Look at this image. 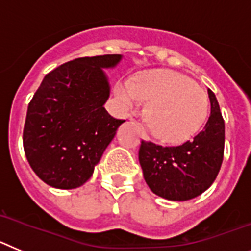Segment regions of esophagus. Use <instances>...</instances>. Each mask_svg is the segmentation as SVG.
Masks as SVG:
<instances>
[{"label":"esophagus","instance_id":"obj_1","mask_svg":"<svg viewBox=\"0 0 251 251\" xmlns=\"http://www.w3.org/2000/svg\"><path fill=\"white\" fill-rule=\"evenodd\" d=\"M143 138H144V139H148V136H147V134H144V135H143Z\"/></svg>","mask_w":251,"mask_h":251}]
</instances>
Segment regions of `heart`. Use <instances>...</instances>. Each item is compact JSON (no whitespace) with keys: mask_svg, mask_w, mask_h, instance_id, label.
Masks as SVG:
<instances>
[{"mask_svg":"<svg viewBox=\"0 0 251 251\" xmlns=\"http://www.w3.org/2000/svg\"><path fill=\"white\" fill-rule=\"evenodd\" d=\"M116 96L130 110L147 102V124L156 138L178 144L200 131L208 115V96L184 74L168 69L144 72L117 83Z\"/></svg>","mask_w":251,"mask_h":251,"instance_id":"1","label":"heart"}]
</instances>
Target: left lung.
<instances>
[{
    "instance_id": "left-lung-1",
    "label": "left lung",
    "mask_w": 251,
    "mask_h": 251,
    "mask_svg": "<svg viewBox=\"0 0 251 251\" xmlns=\"http://www.w3.org/2000/svg\"><path fill=\"white\" fill-rule=\"evenodd\" d=\"M211 113L195 138L178 147L141 141L139 162L144 179L159 197L188 201L211 187L224 159L225 123L215 93L208 89Z\"/></svg>"
}]
</instances>
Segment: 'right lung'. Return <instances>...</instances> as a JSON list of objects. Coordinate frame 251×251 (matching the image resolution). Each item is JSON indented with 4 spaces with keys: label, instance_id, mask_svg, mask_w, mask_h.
<instances>
[{
    "label": "right lung",
    "instance_id": "obj_1",
    "mask_svg": "<svg viewBox=\"0 0 251 251\" xmlns=\"http://www.w3.org/2000/svg\"><path fill=\"white\" fill-rule=\"evenodd\" d=\"M121 59L107 54L64 63L35 92L26 113L24 150L35 174L50 187L83 186L125 123L103 107L110 97L103 68H115Z\"/></svg>",
    "mask_w": 251,
    "mask_h": 251
}]
</instances>
